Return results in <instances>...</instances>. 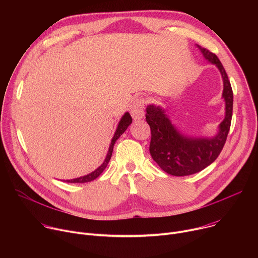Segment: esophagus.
Listing matches in <instances>:
<instances>
[{
    "instance_id": "34e87169",
    "label": "esophagus",
    "mask_w": 258,
    "mask_h": 258,
    "mask_svg": "<svg viewBox=\"0 0 258 258\" xmlns=\"http://www.w3.org/2000/svg\"><path fill=\"white\" fill-rule=\"evenodd\" d=\"M145 100L143 98L137 99L131 105V114L135 120L142 119L145 116Z\"/></svg>"
}]
</instances>
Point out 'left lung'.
I'll return each instance as SVG.
<instances>
[{"label": "left lung", "instance_id": "8db88e82", "mask_svg": "<svg viewBox=\"0 0 258 258\" xmlns=\"http://www.w3.org/2000/svg\"><path fill=\"white\" fill-rule=\"evenodd\" d=\"M205 60L215 65L223 78L225 118L211 138L183 135L171 122L161 106L150 104L146 108V121L151 128L150 154L162 170L175 176L190 175L210 165L222 152L232 121L233 90L227 72L217 56L196 45Z\"/></svg>", "mask_w": 258, "mask_h": 258}]
</instances>
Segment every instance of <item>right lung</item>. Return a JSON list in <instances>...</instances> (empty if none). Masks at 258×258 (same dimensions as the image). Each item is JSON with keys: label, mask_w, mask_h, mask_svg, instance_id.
I'll list each match as a JSON object with an SVG mask.
<instances>
[{"label": "right lung", "mask_w": 258, "mask_h": 258, "mask_svg": "<svg viewBox=\"0 0 258 258\" xmlns=\"http://www.w3.org/2000/svg\"><path fill=\"white\" fill-rule=\"evenodd\" d=\"M133 122V119H132V116L130 115L128 112H125L123 114V116L121 117V119L119 120L118 122V125L116 127V131L114 133V136L111 140V143H110V146H109V149H108V152H107V155H106V158L105 160L103 161V163L97 168L95 169L94 171H92L91 173L89 174H86L84 176H80V177H77V178H72V179H64V181L66 182H88V181H92L94 180L95 178H97L102 172L103 170L107 167L109 161H110V158H111V155H112V152H113V147H114V144L116 142V140L126 131V128L128 127V125Z\"/></svg>", "instance_id": "right-lung-1"}]
</instances>
